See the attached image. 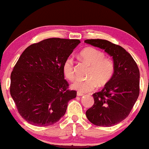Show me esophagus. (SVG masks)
I'll list each match as a JSON object with an SVG mask.
<instances>
[{"mask_svg": "<svg viewBox=\"0 0 149 149\" xmlns=\"http://www.w3.org/2000/svg\"><path fill=\"white\" fill-rule=\"evenodd\" d=\"M83 93H81V92H77V96L81 97V96H83Z\"/></svg>", "mask_w": 149, "mask_h": 149, "instance_id": "34e87169", "label": "esophagus"}]
</instances>
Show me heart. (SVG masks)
<instances>
[{"label":"heart","instance_id":"b5f03b06","mask_svg":"<svg viewBox=\"0 0 149 149\" xmlns=\"http://www.w3.org/2000/svg\"><path fill=\"white\" fill-rule=\"evenodd\" d=\"M80 57L90 65L87 79H77L71 85L73 90L84 93L92 91L98 87H104L111 80L114 73V64L109 58L104 57L102 51L95 47H88L82 49ZM74 61L72 57L65 59L62 71L67 79L74 78Z\"/></svg>","mask_w":149,"mask_h":149}]
</instances>
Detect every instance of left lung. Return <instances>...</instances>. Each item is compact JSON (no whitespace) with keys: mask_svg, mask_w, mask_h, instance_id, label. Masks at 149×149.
<instances>
[{"mask_svg":"<svg viewBox=\"0 0 149 149\" xmlns=\"http://www.w3.org/2000/svg\"><path fill=\"white\" fill-rule=\"evenodd\" d=\"M85 42L104 49L114 64L111 80L92 95L95 103L86 111L92 124L111 127L127 117L139 95V70L132 57L123 47L102 39H88Z\"/></svg>","mask_w":149,"mask_h":149,"instance_id":"8db88e82","label":"left lung"}]
</instances>
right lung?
Segmentation results:
<instances>
[{
	"label": "right lung",
	"instance_id": "obj_1",
	"mask_svg": "<svg viewBox=\"0 0 149 149\" xmlns=\"http://www.w3.org/2000/svg\"><path fill=\"white\" fill-rule=\"evenodd\" d=\"M80 42L52 38L29 46L10 76V92L19 113L29 123L48 126L59 120L76 97L64 79L62 65Z\"/></svg>",
	"mask_w": 149,
	"mask_h": 149
}]
</instances>
